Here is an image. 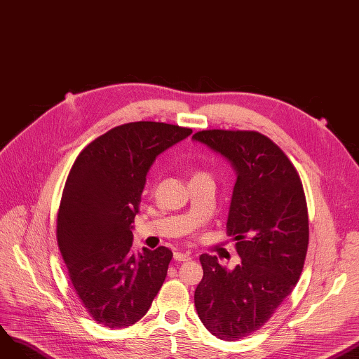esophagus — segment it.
I'll use <instances>...</instances> for the list:
<instances>
[{
  "label": "esophagus",
  "instance_id": "obj_1",
  "mask_svg": "<svg viewBox=\"0 0 359 359\" xmlns=\"http://www.w3.org/2000/svg\"><path fill=\"white\" fill-rule=\"evenodd\" d=\"M174 259L177 260V262H189L191 257H190V254H187V252H174Z\"/></svg>",
  "mask_w": 359,
  "mask_h": 359
}]
</instances>
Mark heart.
<instances>
[{
  "instance_id": "heart-1",
  "label": "heart",
  "mask_w": 359,
  "mask_h": 359,
  "mask_svg": "<svg viewBox=\"0 0 359 359\" xmlns=\"http://www.w3.org/2000/svg\"><path fill=\"white\" fill-rule=\"evenodd\" d=\"M200 174H204V172H196L194 175H200Z\"/></svg>"
}]
</instances>
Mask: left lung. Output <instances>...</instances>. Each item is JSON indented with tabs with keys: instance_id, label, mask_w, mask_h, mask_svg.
Listing matches in <instances>:
<instances>
[{
	"instance_id": "left-lung-1",
	"label": "left lung",
	"mask_w": 359,
	"mask_h": 359,
	"mask_svg": "<svg viewBox=\"0 0 359 359\" xmlns=\"http://www.w3.org/2000/svg\"><path fill=\"white\" fill-rule=\"evenodd\" d=\"M193 139L236 172L226 232L241 263L226 269L216 255L201 254L203 279L194 292L206 329L233 342L264 326L295 287L309 248V210L295 166L266 135L203 130Z\"/></svg>"
}]
</instances>
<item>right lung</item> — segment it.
<instances>
[{
  "instance_id": "right-lung-1",
  "label": "right lung",
  "mask_w": 359,
  "mask_h": 359,
  "mask_svg": "<svg viewBox=\"0 0 359 359\" xmlns=\"http://www.w3.org/2000/svg\"><path fill=\"white\" fill-rule=\"evenodd\" d=\"M191 133L153 121L118 126L84 147L67 177L57 241L76 294L102 326L139 321L165 282L172 251L133 254L131 224L151 163Z\"/></svg>"
}]
</instances>
